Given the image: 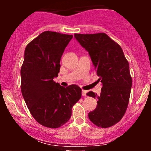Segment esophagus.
I'll use <instances>...</instances> for the list:
<instances>
[{
	"label": "esophagus",
	"mask_w": 151,
	"mask_h": 151,
	"mask_svg": "<svg viewBox=\"0 0 151 151\" xmlns=\"http://www.w3.org/2000/svg\"><path fill=\"white\" fill-rule=\"evenodd\" d=\"M86 92L87 91H85V90H82V92H81V94H82L83 96H86Z\"/></svg>",
	"instance_id": "obj_1"
}]
</instances>
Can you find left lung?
Segmentation results:
<instances>
[{"label":"left lung","mask_w":151,"mask_h":151,"mask_svg":"<svg viewBox=\"0 0 151 151\" xmlns=\"http://www.w3.org/2000/svg\"><path fill=\"white\" fill-rule=\"evenodd\" d=\"M74 37L89 52L98 81L102 83L100 96L92 91L86 93L98 99L89 119L98 127H111L121 121L129 104L132 86L129 62L121 46L104 32L75 33Z\"/></svg>","instance_id":"obj_1"}]
</instances>
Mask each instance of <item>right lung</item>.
<instances>
[{"instance_id":"right-lung-1","label":"right lung","mask_w":151,"mask_h":151,"mask_svg":"<svg viewBox=\"0 0 151 151\" xmlns=\"http://www.w3.org/2000/svg\"><path fill=\"white\" fill-rule=\"evenodd\" d=\"M72 35L45 31L27 45L20 70L21 91L30 114L40 124L58 129L72 115L73 106L81 97L76 84L67 87L55 83L60 60Z\"/></svg>"}]
</instances>
